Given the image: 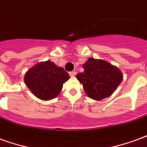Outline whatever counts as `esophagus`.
Returning <instances> with one entry per match:
<instances>
[{
	"label": "esophagus",
	"instance_id": "34e87169",
	"mask_svg": "<svg viewBox=\"0 0 147 147\" xmlns=\"http://www.w3.org/2000/svg\"><path fill=\"white\" fill-rule=\"evenodd\" d=\"M69 75H70V76H75L76 75V71H70V72H69Z\"/></svg>",
	"mask_w": 147,
	"mask_h": 147
}]
</instances>
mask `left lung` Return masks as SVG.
I'll use <instances>...</instances> for the list:
<instances>
[{
	"instance_id": "8db88e82",
	"label": "left lung",
	"mask_w": 147,
	"mask_h": 147,
	"mask_svg": "<svg viewBox=\"0 0 147 147\" xmlns=\"http://www.w3.org/2000/svg\"><path fill=\"white\" fill-rule=\"evenodd\" d=\"M84 71L76 75L86 95L94 100L110 96L123 80L119 68L103 60L89 58L83 65Z\"/></svg>"
}]
</instances>
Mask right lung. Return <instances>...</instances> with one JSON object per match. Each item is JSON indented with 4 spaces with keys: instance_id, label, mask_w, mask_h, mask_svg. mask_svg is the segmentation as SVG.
<instances>
[{
    "instance_id": "1",
    "label": "right lung",
    "mask_w": 147,
    "mask_h": 147,
    "mask_svg": "<svg viewBox=\"0 0 147 147\" xmlns=\"http://www.w3.org/2000/svg\"><path fill=\"white\" fill-rule=\"evenodd\" d=\"M70 78L63 67L53 62H40L27 71L24 82L37 98L46 101L55 98L60 94L64 84Z\"/></svg>"
}]
</instances>
